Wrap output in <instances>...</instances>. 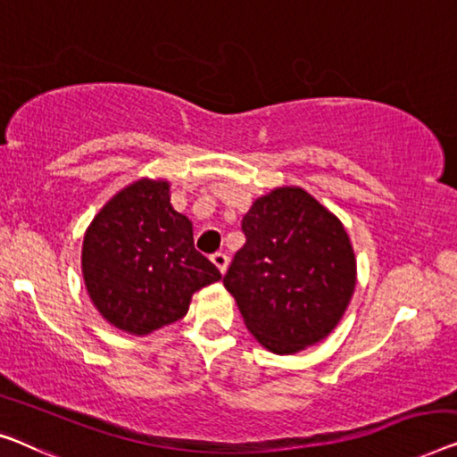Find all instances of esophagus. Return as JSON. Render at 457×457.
Here are the masks:
<instances>
[{"label": "esophagus", "instance_id": "esophagus-1", "mask_svg": "<svg viewBox=\"0 0 457 457\" xmlns=\"http://www.w3.org/2000/svg\"><path fill=\"white\" fill-rule=\"evenodd\" d=\"M211 262H213L215 267L220 269L221 275H226L228 264H229V256L226 254V252H215V254H211Z\"/></svg>", "mask_w": 457, "mask_h": 457}]
</instances>
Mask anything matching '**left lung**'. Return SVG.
<instances>
[{
    "label": "left lung",
    "mask_w": 457,
    "mask_h": 457,
    "mask_svg": "<svg viewBox=\"0 0 457 457\" xmlns=\"http://www.w3.org/2000/svg\"><path fill=\"white\" fill-rule=\"evenodd\" d=\"M246 244L223 285L250 335L295 355L337 328L357 283L351 237L332 211L299 187L258 196L242 220Z\"/></svg>",
    "instance_id": "1"
}]
</instances>
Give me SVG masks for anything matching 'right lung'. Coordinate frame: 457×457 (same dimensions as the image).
Masks as SVG:
<instances>
[{"label":"right lung","instance_id":"add662e5","mask_svg":"<svg viewBox=\"0 0 457 457\" xmlns=\"http://www.w3.org/2000/svg\"><path fill=\"white\" fill-rule=\"evenodd\" d=\"M81 275L100 316L145 337L187 316L221 272L195 250L193 223L170 203L166 179H139L102 207L84 234Z\"/></svg>","mask_w":457,"mask_h":457}]
</instances>
